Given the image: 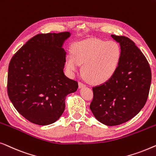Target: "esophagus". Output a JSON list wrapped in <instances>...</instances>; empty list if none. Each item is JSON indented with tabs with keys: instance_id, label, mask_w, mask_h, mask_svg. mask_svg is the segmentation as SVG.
Instances as JSON below:
<instances>
[{
	"instance_id": "esophagus-1",
	"label": "esophagus",
	"mask_w": 156,
	"mask_h": 156,
	"mask_svg": "<svg viewBox=\"0 0 156 156\" xmlns=\"http://www.w3.org/2000/svg\"><path fill=\"white\" fill-rule=\"evenodd\" d=\"M85 86V85L84 83H83L82 82H79L78 83V87L79 88H82V87H84Z\"/></svg>"
}]
</instances>
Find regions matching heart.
Wrapping results in <instances>:
<instances>
[{"instance_id":"heart-1","label":"heart","mask_w":156,"mask_h":156,"mask_svg":"<svg viewBox=\"0 0 156 156\" xmlns=\"http://www.w3.org/2000/svg\"><path fill=\"white\" fill-rule=\"evenodd\" d=\"M72 53L66 56V66L70 73L78 71L82 65V73L91 83L100 84L112 76L121 58V48L115 41L89 38L72 46Z\"/></svg>"}]
</instances>
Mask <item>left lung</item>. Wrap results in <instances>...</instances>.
I'll list each match as a JSON object with an SVG mask.
<instances>
[{
    "label": "left lung",
    "mask_w": 156,
    "mask_h": 156,
    "mask_svg": "<svg viewBox=\"0 0 156 156\" xmlns=\"http://www.w3.org/2000/svg\"><path fill=\"white\" fill-rule=\"evenodd\" d=\"M111 37L119 44L121 58L112 77L93 87L90 109L100 122L116 126L132 119L144 107L150 90L151 71L133 41L124 36Z\"/></svg>",
    "instance_id": "obj_1"
}]
</instances>
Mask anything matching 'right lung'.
Returning <instances> with one entry per match:
<instances>
[{"label": "right lung", "mask_w": 156, "mask_h": 156, "mask_svg": "<svg viewBox=\"0 0 156 156\" xmlns=\"http://www.w3.org/2000/svg\"><path fill=\"white\" fill-rule=\"evenodd\" d=\"M69 32L39 34L12 56L8 67V94L17 111L38 125L58 120L67 95L77 90L76 81L65 76L66 52L63 48Z\"/></svg>", "instance_id": "1"}]
</instances>
